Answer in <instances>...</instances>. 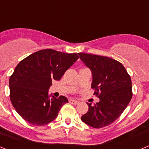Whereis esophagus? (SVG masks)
<instances>
[{"label":"esophagus","instance_id":"1","mask_svg":"<svg viewBox=\"0 0 149 149\" xmlns=\"http://www.w3.org/2000/svg\"><path fill=\"white\" fill-rule=\"evenodd\" d=\"M69 103L72 104H78V101L74 99H70L69 100Z\"/></svg>","mask_w":149,"mask_h":149}]
</instances>
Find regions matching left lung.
Here are the masks:
<instances>
[{"label": "left lung", "mask_w": 149, "mask_h": 149, "mask_svg": "<svg viewBox=\"0 0 149 149\" xmlns=\"http://www.w3.org/2000/svg\"><path fill=\"white\" fill-rule=\"evenodd\" d=\"M81 61L92 72V85L100 101L89 110L81 120L94 128L107 126L116 120L132 98L131 77L122 63L107 56L78 53Z\"/></svg>", "instance_id": "1"}]
</instances>
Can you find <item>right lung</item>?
<instances>
[{"label": "right lung", "mask_w": 149, "mask_h": 149, "mask_svg": "<svg viewBox=\"0 0 149 149\" xmlns=\"http://www.w3.org/2000/svg\"><path fill=\"white\" fill-rule=\"evenodd\" d=\"M79 58L77 54L44 49L18 63L10 78V100L21 116L33 125H44L56 119L65 96L49 95L53 81H60Z\"/></svg>", "instance_id": "1"}]
</instances>
